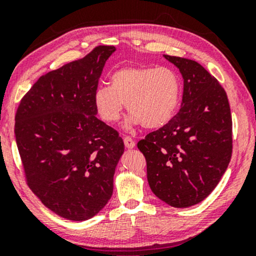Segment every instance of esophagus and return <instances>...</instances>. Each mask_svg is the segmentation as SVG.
Returning <instances> with one entry per match:
<instances>
[{"label": "esophagus", "mask_w": 256, "mask_h": 256, "mask_svg": "<svg viewBox=\"0 0 256 256\" xmlns=\"http://www.w3.org/2000/svg\"><path fill=\"white\" fill-rule=\"evenodd\" d=\"M124 142L126 148H128V149H132L135 146V141L132 138H129V136H126Z\"/></svg>", "instance_id": "esophagus-1"}]
</instances>
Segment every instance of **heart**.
Wrapping results in <instances>:
<instances>
[{"instance_id": "heart-1", "label": "heart", "mask_w": 256, "mask_h": 256, "mask_svg": "<svg viewBox=\"0 0 256 256\" xmlns=\"http://www.w3.org/2000/svg\"><path fill=\"white\" fill-rule=\"evenodd\" d=\"M180 96L182 82L172 68L126 66L110 76V86L98 87L93 101L98 115L107 124L120 118L126 104L130 112L126 127L158 129L176 115Z\"/></svg>"}]
</instances>
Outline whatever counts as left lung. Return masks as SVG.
<instances>
[{"label":"left lung","instance_id":"obj_1","mask_svg":"<svg viewBox=\"0 0 256 256\" xmlns=\"http://www.w3.org/2000/svg\"><path fill=\"white\" fill-rule=\"evenodd\" d=\"M184 80L178 113L138 143L146 160L152 191L172 208H190L208 197L232 156V116L225 90L191 59L164 54Z\"/></svg>","mask_w":256,"mask_h":256}]
</instances>
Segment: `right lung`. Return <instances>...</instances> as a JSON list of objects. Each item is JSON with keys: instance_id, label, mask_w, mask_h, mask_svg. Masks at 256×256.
<instances>
[{"instance_id": "1", "label": "right lung", "mask_w": 256, "mask_h": 256, "mask_svg": "<svg viewBox=\"0 0 256 256\" xmlns=\"http://www.w3.org/2000/svg\"><path fill=\"white\" fill-rule=\"evenodd\" d=\"M116 50L100 45L86 57L42 76L15 118L17 148L29 188L56 214L90 219L113 194L124 144L96 118L94 92L104 62Z\"/></svg>"}]
</instances>
